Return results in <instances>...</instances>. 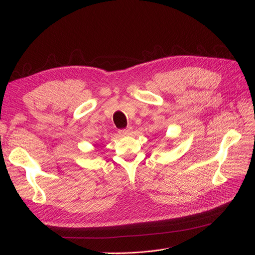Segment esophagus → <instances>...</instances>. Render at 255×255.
Here are the masks:
<instances>
[{
    "mask_svg": "<svg viewBox=\"0 0 255 255\" xmlns=\"http://www.w3.org/2000/svg\"><path fill=\"white\" fill-rule=\"evenodd\" d=\"M132 128L128 127L127 128H122V129H119V134L120 135H129L130 133H132Z\"/></svg>",
    "mask_w": 255,
    "mask_h": 255,
    "instance_id": "esophagus-1",
    "label": "esophagus"
}]
</instances>
